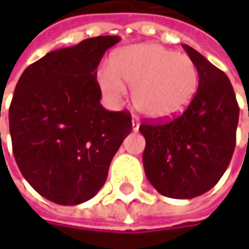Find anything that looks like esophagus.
Listing matches in <instances>:
<instances>
[{
    "label": "esophagus",
    "instance_id": "34e87169",
    "mask_svg": "<svg viewBox=\"0 0 249 249\" xmlns=\"http://www.w3.org/2000/svg\"><path fill=\"white\" fill-rule=\"evenodd\" d=\"M139 126H140V120L139 118H133V131H137L139 130Z\"/></svg>",
    "mask_w": 249,
    "mask_h": 249
}]
</instances>
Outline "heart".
<instances>
[{
    "instance_id": "1",
    "label": "heart",
    "mask_w": 249,
    "mask_h": 249,
    "mask_svg": "<svg viewBox=\"0 0 249 249\" xmlns=\"http://www.w3.org/2000/svg\"><path fill=\"white\" fill-rule=\"evenodd\" d=\"M110 71L100 73V84L112 98L131 89L134 108L149 119H169L190 105L198 89V71L186 53L155 43L130 45L116 53Z\"/></svg>"
}]
</instances>
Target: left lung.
<instances>
[{
  "mask_svg": "<svg viewBox=\"0 0 249 249\" xmlns=\"http://www.w3.org/2000/svg\"><path fill=\"white\" fill-rule=\"evenodd\" d=\"M198 71V90L173 119H145L142 163L148 181L162 196L190 199L209 191L223 176L235 147L240 108L233 86L194 48L183 44Z\"/></svg>",
  "mask_w": 249,
  "mask_h": 249,
  "instance_id": "obj_1",
  "label": "left lung"
}]
</instances>
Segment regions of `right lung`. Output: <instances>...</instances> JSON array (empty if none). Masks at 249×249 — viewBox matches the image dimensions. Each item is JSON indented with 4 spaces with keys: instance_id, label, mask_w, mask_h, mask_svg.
<instances>
[{
    "instance_id": "right-lung-1",
    "label": "right lung",
    "mask_w": 249,
    "mask_h": 249,
    "mask_svg": "<svg viewBox=\"0 0 249 249\" xmlns=\"http://www.w3.org/2000/svg\"><path fill=\"white\" fill-rule=\"evenodd\" d=\"M119 40L100 36L51 51L27 66L15 87V160L27 183L55 204L77 205L95 196L131 131L130 112L101 105L97 82L104 53Z\"/></svg>"
}]
</instances>
